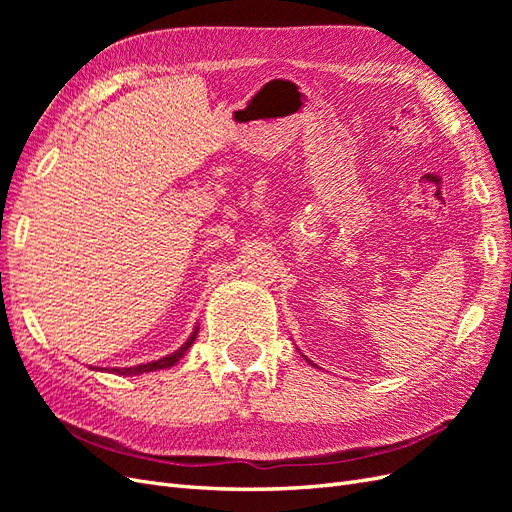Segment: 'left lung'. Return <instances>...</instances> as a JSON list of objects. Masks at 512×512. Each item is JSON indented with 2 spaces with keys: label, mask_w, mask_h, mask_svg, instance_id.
I'll return each instance as SVG.
<instances>
[{
  "label": "left lung",
  "mask_w": 512,
  "mask_h": 512,
  "mask_svg": "<svg viewBox=\"0 0 512 512\" xmlns=\"http://www.w3.org/2000/svg\"><path fill=\"white\" fill-rule=\"evenodd\" d=\"M305 361H307V363H309V365H314V363H312V361H309V359H307V356H305ZM314 367H316V365H314Z\"/></svg>",
  "instance_id": "left-lung-1"
}]
</instances>
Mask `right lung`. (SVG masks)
<instances>
[{
	"label": "right lung",
	"instance_id": "add662e5",
	"mask_svg": "<svg viewBox=\"0 0 512 512\" xmlns=\"http://www.w3.org/2000/svg\"><path fill=\"white\" fill-rule=\"evenodd\" d=\"M196 335H198V327H194V331L190 333V337L185 339V344H181V348H177L175 352H170L166 356H162V359L158 361H149V363H141V365H134V367H91V369H100V371H111V374H119V376H141V374H147V371H160V369H168L179 363L181 356L190 350V346L196 342Z\"/></svg>",
	"mask_w": 512,
	"mask_h": 512
}]
</instances>
